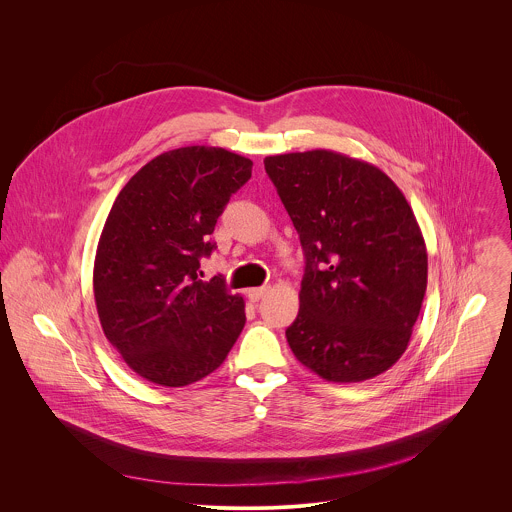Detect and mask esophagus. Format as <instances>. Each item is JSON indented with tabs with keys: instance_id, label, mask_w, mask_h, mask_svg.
Masks as SVG:
<instances>
[{
	"instance_id": "1",
	"label": "esophagus",
	"mask_w": 512,
	"mask_h": 512,
	"mask_svg": "<svg viewBox=\"0 0 512 512\" xmlns=\"http://www.w3.org/2000/svg\"><path fill=\"white\" fill-rule=\"evenodd\" d=\"M266 292H268V288H264V286H262V288H252V290H248L246 295H248V299H250V301H260Z\"/></svg>"
}]
</instances>
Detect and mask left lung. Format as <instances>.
<instances>
[{"instance_id":"1","label":"left lung","mask_w":512,"mask_h":512,"mask_svg":"<svg viewBox=\"0 0 512 512\" xmlns=\"http://www.w3.org/2000/svg\"><path fill=\"white\" fill-rule=\"evenodd\" d=\"M264 167L305 254L286 329L295 359L329 382L382 374L404 355L428 286L406 197L378 167L329 149L270 155Z\"/></svg>"}]
</instances>
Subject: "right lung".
Segmentation results:
<instances>
[{"label":"right lung","instance_id":"right-lung-1","mask_svg":"<svg viewBox=\"0 0 512 512\" xmlns=\"http://www.w3.org/2000/svg\"><path fill=\"white\" fill-rule=\"evenodd\" d=\"M252 177V161L222 147L165 151L120 191L94 260V301L106 339L136 374L185 386L217 370L244 323V299L224 278L203 282L217 219Z\"/></svg>","mask_w":512,"mask_h":512}]
</instances>
